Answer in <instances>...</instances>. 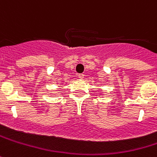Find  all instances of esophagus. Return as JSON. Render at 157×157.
<instances>
[{
  "instance_id": "obj_1",
  "label": "esophagus",
  "mask_w": 157,
  "mask_h": 157,
  "mask_svg": "<svg viewBox=\"0 0 157 157\" xmlns=\"http://www.w3.org/2000/svg\"><path fill=\"white\" fill-rule=\"evenodd\" d=\"M78 77L80 79H82L84 77V75L83 74H78Z\"/></svg>"
}]
</instances>
